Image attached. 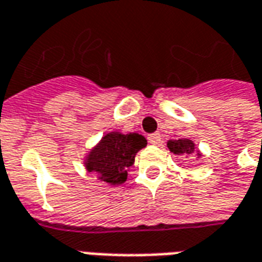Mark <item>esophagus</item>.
Returning a JSON list of instances; mask_svg holds the SVG:
<instances>
[{
    "label": "esophagus",
    "instance_id": "34e87169",
    "mask_svg": "<svg viewBox=\"0 0 262 262\" xmlns=\"http://www.w3.org/2000/svg\"><path fill=\"white\" fill-rule=\"evenodd\" d=\"M147 140H148L150 144H158L161 141L160 133H152V135H150V136L147 137Z\"/></svg>",
    "mask_w": 262,
    "mask_h": 262
}]
</instances>
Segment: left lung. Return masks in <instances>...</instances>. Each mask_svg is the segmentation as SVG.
Here are the masks:
<instances>
[{"mask_svg":"<svg viewBox=\"0 0 262 262\" xmlns=\"http://www.w3.org/2000/svg\"><path fill=\"white\" fill-rule=\"evenodd\" d=\"M168 148L170 150V152H173L176 156L180 157H187L191 156L193 152L195 151L194 143L189 139H179V140H169L168 141ZM197 156L201 157L199 152H197Z\"/></svg>","mask_w":262,"mask_h":262,"instance_id":"8db88e82","label":"left lung"}]
</instances>
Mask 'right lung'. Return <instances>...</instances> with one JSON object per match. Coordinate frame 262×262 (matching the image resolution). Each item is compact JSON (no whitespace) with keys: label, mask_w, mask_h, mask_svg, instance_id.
<instances>
[{"label":"right lung","mask_w":262,"mask_h":262,"mask_svg":"<svg viewBox=\"0 0 262 262\" xmlns=\"http://www.w3.org/2000/svg\"><path fill=\"white\" fill-rule=\"evenodd\" d=\"M146 137L139 133L122 135L119 132L106 133L86 158L89 172L110 185H122L127 179V170L135 164L137 151L146 147Z\"/></svg>","instance_id":"obj_1"}]
</instances>
